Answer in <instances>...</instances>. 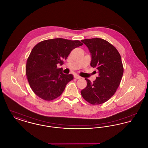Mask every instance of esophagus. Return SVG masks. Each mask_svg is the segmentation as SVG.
I'll return each instance as SVG.
<instances>
[{"instance_id":"34e87169","label":"esophagus","mask_w":148,"mask_h":148,"mask_svg":"<svg viewBox=\"0 0 148 148\" xmlns=\"http://www.w3.org/2000/svg\"><path fill=\"white\" fill-rule=\"evenodd\" d=\"M74 77H75V79H80V78H81V77H80V76L77 75V74L74 75Z\"/></svg>"}]
</instances>
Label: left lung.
I'll list each match as a JSON object with an SVG mask.
<instances>
[{"label":"left lung","instance_id":"left-lung-1","mask_svg":"<svg viewBox=\"0 0 148 148\" xmlns=\"http://www.w3.org/2000/svg\"><path fill=\"white\" fill-rule=\"evenodd\" d=\"M92 56L90 66L98 71V77L92 83L88 79L87 86L81 91L83 98L92 105L108 101L119 86L124 69L119 53L110 43L100 38L81 40Z\"/></svg>","mask_w":148,"mask_h":148}]
</instances>
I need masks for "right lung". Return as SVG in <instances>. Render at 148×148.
<instances>
[{"instance_id":"obj_1","label":"right lung","mask_w":148,"mask_h":148,"mask_svg":"<svg viewBox=\"0 0 148 148\" xmlns=\"http://www.w3.org/2000/svg\"><path fill=\"white\" fill-rule=\"evenodd\" d=\"M83 45L79 40L56 38L42 41L33 48L27 61L26 75L32 90L50 101L59 97L73 74H65L57 64H63L71 51Z\"/></svg>"}]
</instances>
